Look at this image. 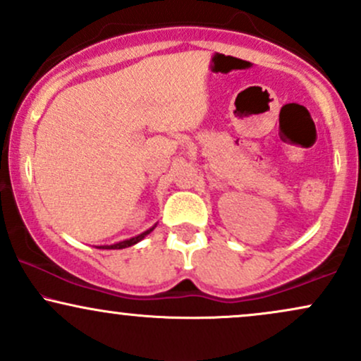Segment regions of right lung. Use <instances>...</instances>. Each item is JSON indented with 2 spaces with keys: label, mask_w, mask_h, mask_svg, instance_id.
<instances>
[{
  "label": "right lung",
  "mask_w": 361,
  "mask_h": 361,
  "mask_svg": "<svg viewBox=\"0 0 361 361\" xmlns=\"http://www.w3.org/2000/svg\"><path fill=\"white\" fill-rule=\"evenodd\" d=\"M156 226H152L151 229H147V231H144L142 234H139V235H135V238H130V239H126V241H120V243H117V244H110V246H98L100 247V250H123V247H128V246H134V244H137L139 241H142L144 238H146V235L149 234V233H152V229H154Z\"/></svg>",
  "instance_id": "1"
}]
</instances>
